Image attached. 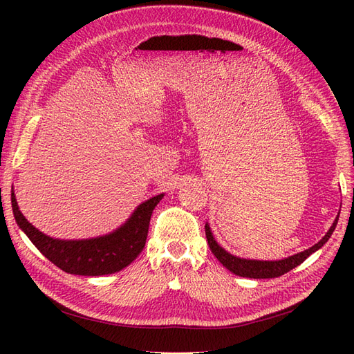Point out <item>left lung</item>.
<instances>
[{"label": "left lung", "mask_w": 354, "mask_h": 354, "mask_svg": "<svg viewBox=\"0 0 354 354\" xmlns=\"http://www.w3.org/2000/svg\"><path fill=\"white\" fill-rule=\"evenodd\" d=\"M339 216V214H338ZM338 216L335 218V221L332 223L330 229L326 232L325 236L320 239L317 243H315L312 248H308L303 252H298L295 255L288 257V259L283 260H276V261H263V260H246V259H239V257H234L232 254H229L226 250L221 248V246L214 239L209 224H205V234H207V241L209 245L211 252L217 257V260L226 267L227 270H230L232 273L242 276V277H251V279H269V277H279L285 273H288L289 270H292L294 267L301 264L308 255H312L313 252H316L319 248L328 242V239L330 238V234L334 233L337 223H338Z\"/></svg>", "instance_id": "8db88e82"}]
</instances>
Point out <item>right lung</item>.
<instances>
[{"label":"right lung","mask_w":354,"mask_h":354,"mask_svg":"<svg viewBox=\"0 0 354 354\" xmlns=\"http://www.w3.org/2000/svg\"><path fill=\"white\" fill-rule=\"evenodd\" d=\"M162 198L164 194H160L140 203L131 217L115 232L80 241L50 238L32 226L20 212L13 190L12 207L17 226L26 233L38 251L59 269L71 274L102 276L122 270L143 251L152 212Z\"/></svg>","instance_id":"add662e5"}]
</instances>
